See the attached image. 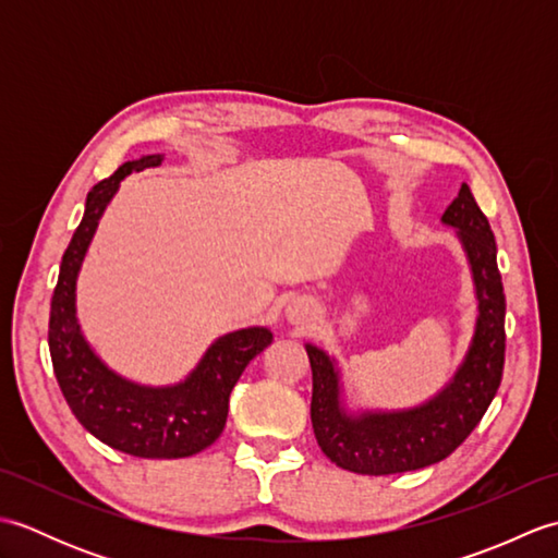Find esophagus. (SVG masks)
<instances>
[{
	"mask_svg": "<svg viewBox=\"0 0 558 558\" xmlns=\"http://www.w3.org/2000/svg\"><path fill=\"white\" fill-rule=\"evenodd\" d=\"M310 316V304H304V302H292L290 306H288V318L292 324H302L304 318Z\"/></svg>",
	"mask_w": 558,
	"mask_h": 558,
	"instance_id": "1",
	"label": "esophagus"
}]
</instances>
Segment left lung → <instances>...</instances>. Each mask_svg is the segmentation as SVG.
Masks as SVG:
<instances>
[{
	"label": "left lung",
	"instance_id": "8db88e82",
	"mask_svg": "<svg viewBox=\"0 0 558 558\" xmlns=\"http://www.w3.org/2000/svg\"><path fill=\"white\" fill-rule=\"evenodd\" d=\"M456 228L477 298L475 333L448 384L417 408L350 412L336 357L306 342L312 364V424L316 441L338 468L357 475H398L448 458L475 429L499 390L506 352V298L489 220L470 186L446 208Z\"/></svg>",
	"mask_w": 558,
	"mask_h": 558
}]
</instances>
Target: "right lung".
Returning a JSON list of instances; mask_svg holds the SVG:
<instances>
[{
  "label": "right lung",
  "mask_w": 558,
  "mask_h": 558,
  "mask_svg": "<svg viewBox=\"0 0 558 558\" xmlns=\"http://www.w3.org/2000/svg\"><path fill=\"white\" fill-rule=\"evenodd\" d=\"M160 153L124 162L88 192L86 210L59 266L50 306V357L71 412L86 429L136 458H189L208 448L228 422L230 393L246 364L264 352L272 333L248 326L210 342L204 357L180 384L144 386L129 381L90 348L76 316V280L105 208L124 177L158 168Z\"/></svg>",
  "instance_id": "add662e5"
}]
</instances>
